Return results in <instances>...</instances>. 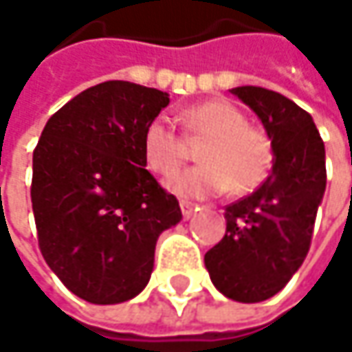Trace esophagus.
I'll use <instances>...</instances> for the list:
<instances>
[{"label":"esophagus","instance_id":"34e87169","mask_svg":"<svg viewBox=\"0 0 352 352\" xmlns=\"http://www.w3.org/2000/svg\"><path fill=\"white\" fill-rule=\"evenodd\" d=\"M179 208H181V214H183V218H185V220H189V218L193 216V212L197 210V206H195V204H191V201H181V204H179Z\"/></svg>","mask_w":352,"mask_h":352}]
</instances>
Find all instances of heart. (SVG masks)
<instances>
[{
	"mask_svg": "<svg viewBox=\"0 0 352 352\" xmlns=\"http://www.w3.org/2000/svg\"><path fill=\"white\" fill-rule=\"evenodd\" d=\"M183 135L167 118H155L142 134V159L157 175L169 177L187 161L189 145L197 148L201 165L191 167L167 181V187L181 197H212L230 189L232 195H246L261 187L275 161L271 136L226 100H210L181 111Z\"/></svg>",
	"mask_w": 352,
	"mask_h": 352,
	"instance_id": "1",
	"label": "heart"
}]
</instances>
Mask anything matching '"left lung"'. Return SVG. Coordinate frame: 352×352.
<instances>
[{
  "label": "left lung",
  "mask_w": 352,
  "mask_h": 352,
  "mask_svg": "<svg viewBox=\"0 0 352 352\" xmlns=\"http://www.w3.org/2000/svg\"><path fill=\"white\" fill-rule=\"evenodd\" d=\"M230 91L261 118L275 161L256 191L226 206V234L204 261L226 298L254 304L281 292L310 250L326 189L324 142L312 116L285 96L254 85Z\"/></svg>",
  "instance_id": "1"
}]
</instances>
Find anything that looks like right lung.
Segmentation results:
<instances>
[{
	"label": "right lung",
	"mask_w": 352,
	"mask_h": 352,
	"mask_svg": "<svg viewBox=\"0 0 352 352\" xmlns=\"http://www.w3.org/2000/svg\"><path fill=\"white\" fill-rule=\"evenodd\" d=\"M167 106L165 91L106 81L52 113L36 144L30 197L38 246L85 302L138 296L159 234L181 220L177 197L142 159L144 128Z\"/></svg>",
	"instance_id": "right-lung-1"
}]
</instances>
